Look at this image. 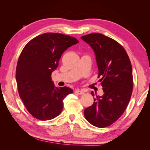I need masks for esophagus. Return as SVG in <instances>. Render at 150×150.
Returning <instances> with one entry per match:
<instances>
[{
  "mask_svg": "<svg viewBox=\"0 0 150 150\" xmlns=\"http://www.w3.org/2000/svg\"><path fill=\"white\" fill-rule=\"evenodd\" d=\"M75 93L77 94H79V95H82L84 94L85 93V91L84 90H75Z\"/></svg>",
  "mask_w": 150,
  "mask_h": 150,
  "instance_id": "obj_1",
  "label": "esophagus"
}]
</instances>
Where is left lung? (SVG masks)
<instances>
[{
	"label": "left lung",
	"mask_w": 150,
	"mask_h": 150,
	"mask_svg": "<svg viewBox=\"0 0 150 150\" xmlns=\"http://www.w3.org/2000/svg\"><path fill=\"white\" fill-rule=\"evenodd\" d=\"M81 38L95 53L104 91L84 110V117L92 125L104 128L119 119L129 103L133 90L131 62L124 47L111 38L97 33ZM91 94L94 98L93 91Z\"/></svg>",
	"instance_id": "left-lung-1"
}]
</instances>
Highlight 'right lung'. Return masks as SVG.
Instances as JSON below:
<instances>
[{"label":"right lung","mask_w":150,"mask_h":150,"mask_svg":"<svg viewBox=\"0 0 150 150\" xmlns=\"http://www.w3.org/2000/svg\"><path fill=\"white\" fill-rule=\"evenodd\" d=\"M73 37L46 33L35 37L22 50L16 68V81L20 97L30 113L47 120L58 116L63 100L73 91L68 87H55L52 73L59 66L62 54L77 44Z\"/></svg>","instance_id":"add662e5"}]
</instances>
